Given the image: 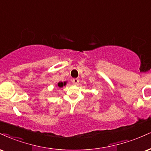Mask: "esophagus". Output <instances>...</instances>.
<instances>
[{
    "instance_id": "34e87169",
    "label": "esophagus",
    "mask_w": 151,
    "mask_h": 151,
    "mask_svg": "<svg viewBox=\"0 0 151 151\" xmlns=\"http://www.w3.org/2000/svg\"><path fill=\"white\" fill-rule=\"evenodd\" d=\"M79 80L77 79V78H75V79H72V83H73L74 84H75V85H77V83H79Z\"/></svg>"
}]
</instances>
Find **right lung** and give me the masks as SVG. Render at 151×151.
<instances>
[{"instance_id": "1", "label": "right lung", "mask_w": 151, "mask_h": 151, "mask_svg": "<svg viewBox=\"0 0 151 151\" xmlns=\"http://www.w3.org/2000/svg\"><path fill=\"white\" fill-rule=\"evenodd\" d=\"M65 85H66V82H59L58 83V87H60V88H62V87H63V86H65Z\"/></svg>"}]
</instances>
